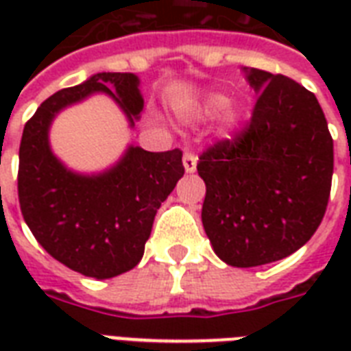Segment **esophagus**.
<instances>
[{"mask_svg":"<svg viewBox=\"0 0 351 351\" xmlns=\"http://www.w3.org/2000/svg\"><path fill=\"white\" fill-rule=\"evenodd\" d=\"M184 169H186L187 173H193V171L197 169V156L193 153H189V151L184 154Z\"/></svg>","mask_w":351,"mask_h":351,"instance_id":"esophagus-1","label":"esophagus"}]
</instances>
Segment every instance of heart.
I'll list each match as a JSON object with an SVG mask.
<instances>
[{
    "label": "heart",
    "mask_w": 351,
    "mask_h": 351,
    "mask_svg": "<svg viewBox=\"0 0 351 351\" xmlns=\"http://www.w3.org/2000/svg\"><path fill=\"white\" fill-rule=\"evenodd\" d=\"M228 98H226L224 95H209L206 100H204V104L200 106V114H204V117H215V114H219V112H222L228 107ZM228 120H233V117L231 114H228Z\"/></svg>",
    "instance_id": "heart-1"
}]
</instances>
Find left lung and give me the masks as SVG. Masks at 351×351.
<instances>
[{
	"label": "left lung",
	"instance_id": "1",
	"mask_svg": "<svg viewBox=\"0 0 351 351\" xmlns=\"http://www.w3.org/2000/svg\"><path fill=\"white\" fill-rule=\"evenodd\" d=\"M258 95L250 123L204 151L202 224L234 267L280 261L313 237L326 213L333 140L315 95L282 74L245 69Z\"/></svg>",
	"mask_w": 351,
	"mask_h": 351
}]
</instances>
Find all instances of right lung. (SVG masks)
Returning <instances> with one entry per match:
<instances>
[{"label":"right lung","instance_id":"obj_1","mask_svg":"<svg viewBox=\"0 0 351 351\" xmlns=\"http://www.w3.org/2000/svg\"><path fill=\"white\" fill-rule=\"evenodd\" d=\"M138 85L131 73H98L54 93L25 123L18 169L23 219L49 255L85 277H117L142 261L154 215L184 176L182 151L131 145L111 169L80 175L52 154L49 127L62 109L95 93L111 96L132 127L143 109Z\"/></svg>","mask_w":351,"mask_h":351}]
</instances>
